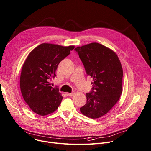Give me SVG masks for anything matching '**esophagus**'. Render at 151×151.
<instances>
[{
    "instance_id": "esophagus-1",
    "label": "esophagus",
    "mask_w": 151,
    "mask_h": 151,
    "mask_svg": "<svg viewBox=\"0 0 151 151\" xmlns=\"http://www.w3.org/2000/svg\"><path fill=\"white\" fill-rule=\"evenodd\" d=\"M66 95L67 96H73L74 95V92H72V93H66Z\"/></svg>"
}]
</instances>
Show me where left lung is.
<instances>
[{
  "mask_svg": "<svg viewBox=\"0 0 151 151\" xmlns=\"http://www.w3.org/2000/svg\"><path fill=\"white\" fill-rule=\"evenodd\" d=\"M82 61L86 72L93 78L91 91L86 94V104L81 112L90 118L106 114L122 93L123 68L116 54L96 42L75 49Z\"/></svg>",
  "mask_w": 151,
  "mask_h": 151,
  "instance_id": "8db88e82",
  "label": "left lung"
}]
</instances>
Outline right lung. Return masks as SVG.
Masks as SVG:
<instances>
[{"instance_id": "add662e5", "label": "right lung", "mask_w": 151, "mask_h": 151, "mask_svg": "<svg viewBox=\"0 0 151 151\" xmlns=\"http://www.w3.org/2000/svg\"><path fill=\"white\" fill-rule=\"evenodd\" d=\"M74 46L63 47L44 43L30 52L22 66L20 87L24 99L35 113L44 116L54 112L63 96L59 88L50 86L58 65Z\"/></svg>"}]
</instances>
